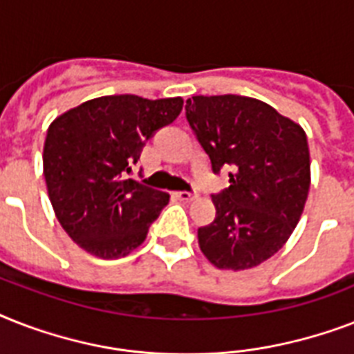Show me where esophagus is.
<instances>
[{
	"label": "esophagus",
	"instance_id": "1",
	"mask_svg": "<svg viewBox=\"0 0 354 354\" xmlns=\"http://www.w3.org/2000/svg\"><path fill=\"white\" fill-rule=\"evenodd\" d=\"M174 196H176L178 200H182V202H193V200L196 198V194L187 193V191H176V193H174Z\"/></svg>",
	"mask_w": 354,
	"mask_h": 354
}]
</instances>
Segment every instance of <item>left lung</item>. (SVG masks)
<instances>
[{"label": "left lung", "mask_w": 354, "mask_h": 354, "mask_svg": "<svg viewBox=\"0 0 354 354\" xmlns=\"http://www.w3.org/2000/svg\"><path fill=\"white\" fill-rule=\"evenodd\" d=\"M187 121L213 171L230 165V187L213 196L215 221L198 230L205 259L221 270L255 268L285 246L310 187L307 133L266 102L196 95Z\"/></svg>", "instance_id": "obj_1"}]
</instances>
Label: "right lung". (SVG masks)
<instances>
[{"label": "right lung", "mask_w": 354, "mask_h": 354, "mask_svg": "<svg viewBox=\"0 0 354 354\" xmlns=\"http://www.w3.org/2000/svg\"><path fill=\"white\" fill-rule=\"evenodd\" d=\"M182 108V97L106 95L49 124L44 143L47 194L64 232L82 250L119 259L143 244L171 194L124 176L145 141Z\"/></svg>", "instance_id": "1"}]
</instances>
